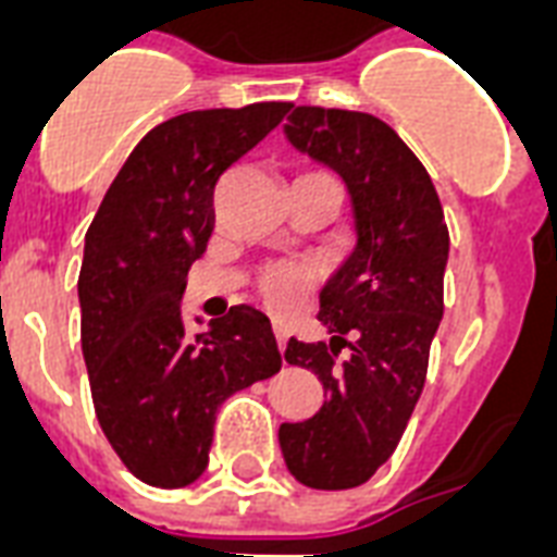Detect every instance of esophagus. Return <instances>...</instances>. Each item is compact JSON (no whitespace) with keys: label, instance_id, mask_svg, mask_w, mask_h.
<instances>
[{"label":"esophagus","instance_id":"1","mask_svg":"<svg viewBox=\"0 0 557 557\" xmlns=\"http://www.w3.org/2000/svg\"><path fill=\"white\" fill-rule=\"evenodd\" d=\"M274 338H277V347H280V352H283V349H286V338H288V332L283 323H274Z\"/></svg>","mask_w":557,"mask_h":557}]
</instances>
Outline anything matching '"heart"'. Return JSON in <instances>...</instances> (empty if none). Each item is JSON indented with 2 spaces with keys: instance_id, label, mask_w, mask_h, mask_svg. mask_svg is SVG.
<instances>
[{
  "instance_id": "obj_1",
  "label": "heart",
  "mask_w": 557,
  "mask_h": 557,
  "mask_svg": "<svg viewBox=\"0 0 557 557\" xmlns=\"http://www.w3.org/2000/svg\"><path fill=\"white\" fill-rule=\"evenodd\" d=\"M297 178H335L330 173H321V170H309V173H300ZM312 286V274L304 269H292V265H274V269H265L257 280V295L262 297V304L274 309V312L286 314L295 312L304 295Z\"/></svg>"
}]
</instances>
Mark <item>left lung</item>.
Wrapping results in <instances>:
<instances>
[{
	"mask_svg": "<svg viewBox=\"0 0 557 557\" xmlns=\"http://www.w3.org/2000/svg\"><path fill=\"white\" fill-rule=\"evenodd\" d=\"M286 135L341 173L356 205L358 248L323 288L318 312L332 341L286 347L288 364L321 379L326 405L306 422L280 424L297 483L338 492L393 457L422 396L445 312L448 225L422 161L379 117L297 107Z\"/></svg>",
	"mask_w": 557,
	"mask_h": 557,
	"instance_id": "left-lung-1",
	"label": "left lung"
}]
</instances>
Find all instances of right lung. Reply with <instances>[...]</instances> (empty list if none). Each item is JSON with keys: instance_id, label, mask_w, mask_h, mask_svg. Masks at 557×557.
<instances>
[{"instance_id": "right-lung-1", "label": "right lung", "mask_w": 557, "mask_h": 557, "mask_svg": "<svg viewBox=\"0 0 557 557\" xmlns=\"http://www.w3.org/2000/svg\"><path fill=\"white\" fill-rule=\"evenodd\" d=\"M288 109L265 100L159 124L117 170L86 231L77 295L91 401L129 474L156 488L199 480L222 401L280 370L265 314L231 306L187 338L178 300L208 248L219 178Z\"/></svg>"}]
</instances>
